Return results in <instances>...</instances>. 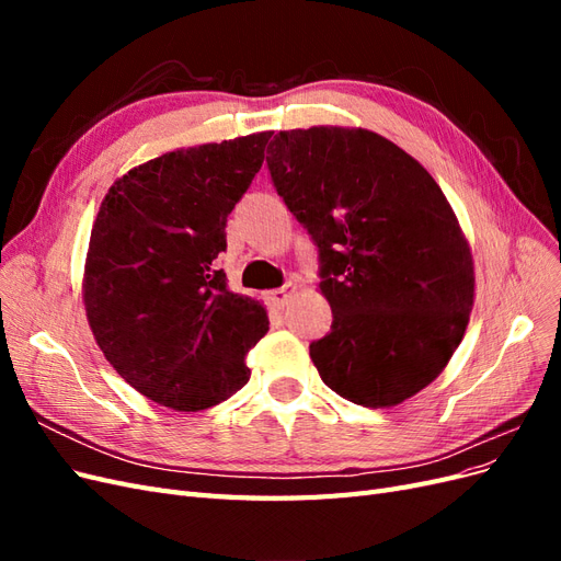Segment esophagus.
<instances>
[{
  "instance_id": "esophagus-1",
  "label": "esophagus",
  "mask_w": 561,
  "mask_h": 561,
  "mask_svg": "<svg viewBox=\"0 0 561 561\" xmlns=\"http://www.w3.org/2000/svg\"><path fill=\"white\" fill-rule=\"evenodd\" d=\"M295 293H297V285L295 283H285L283 287H278V290L268 293V301L274 304V307L283 309V307H287V301L295 297Z\"/></svg>"
}]
</instances>
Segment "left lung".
<instances>
[{
    "mask_svg": "<svg viewBox=\"0 0 561 561\" xmlns=\"http://www.w3.org/2000/svg\"><path fill=\"white\" fill-rule=\"evenodd\" d=\"M266 165L318 248L330 332L311 342L320 379L363 407L426 388L461 344L472 254L431 173L363 128L280 130Z\"/></svg>",
    "mask_w": 561,
    "mask_h": 561,
    "instance_id": "left-lung-1",
    "label": "left lung"
}]
</instances>
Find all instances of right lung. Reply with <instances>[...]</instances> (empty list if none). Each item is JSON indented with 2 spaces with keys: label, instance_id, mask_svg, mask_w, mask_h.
I'll return each instance as SVG.
<instances>
[{
  "label": "right lung",
  "instance_id": "obj_1",
  "mask_svg": "<svg viewBox=\"0 0 561 561\" xmlns=\"http://www.w3.org/2000/svg\"><path fill=\"white\" fill-rule=\"evenodd\" d=\"M271 133L168 151L107 192L91 231L83 304L110 365L178 412L208 410L250 379L268 330L260 301L217 266L227 217L260 173Z\"/></svg>",
  "mask_w": 561,
  "mask_h": 561
}]
</instances>
